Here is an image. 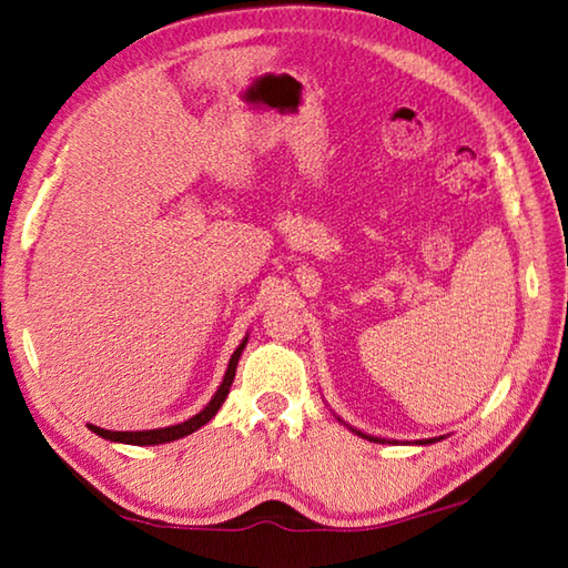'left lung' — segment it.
Listing matches in <instances>:
<instances>
[{
	"mask_svg": "<svg viewBox=\"0 0 568 568\" xmlns=\"http://www.w3.org/2000/svg\"><path fill=\"white\" fill-rule=\"evenodd\" d=\"M339 422H344V419H339ZM346 425V422H344ZM348 427V425H346ZM352 429L354 434H358V437H364V439H368V442H383V439H378V437H371V434H364V432H358V429H354V427H348ZM439 439H444V437H434V439H419L417 444H434V442H439Z\"/></svg>",
	"mask_w": 568,
	"mask_h": 568,
	"instance_id": "8db88e82",
	"label": "left lung"
}]
</instances>
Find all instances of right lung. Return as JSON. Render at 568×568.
Here are the masks:
<instances>
[{"label": "right lung", "mask_w": 568, "mask_h": 568, "mask_svg": "<svg viewBox=\"0 0 568 568\" xmlns=\"http://www.w3.org/2000/svg\"><path fill=\"white\" fill-rule=\"evenodd\" d=\"M248 336L241 339V344L236 346V352L229 358V366L224 373V381L216 393L212 395V400L204 405V409H200L197 415H192L190 419L180 422V425H171V427H161V429H143V432H112V429H102L98 425H88L94 434H100L102 439H110V442H119V444H134V446H153V444H168V442H175V439H183L187 434H192L195 429H200L202 425H207V422L220 413L222 403L226 400L229 388H232L234 376H236V364L241 358V352L246 348Z\"/></svg>", "instance_id": "add662e5"}]
</instances>
